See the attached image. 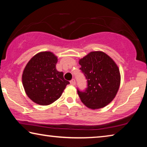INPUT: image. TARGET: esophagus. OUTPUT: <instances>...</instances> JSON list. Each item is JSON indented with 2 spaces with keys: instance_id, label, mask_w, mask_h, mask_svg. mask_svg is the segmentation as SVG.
<instances>
[{
  "instance_id": "34e87169",
  "label": "esophagus",
  "mask_w": 147,
  "mask_h": 147,
  "mask_svg": "<svg viewBox=\"0 0 147 147\" xmlns=\"http://www.w3.org/2000/svg\"><path fill=\"white\" fill-rule=\"evenodd\" d=\"M70 84H71V85H72V86H75V84H76L75 80H74V79L71 80L70 81Z\"/></svg>"
}]
</instances>
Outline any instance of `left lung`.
<instances>
[{
	"label": "left lung",
	"instance_id": "1",
	"mask_svg": "<svg viewBox=\"0 0 147 147\" xmlns=\"http://www.w3.org/2000/svg\"><path fill=\"white\" fill-rule=\"evenodd\" d=\"M80 68L87 79L85 90L77 89L81 101L88 108L99 109L115 98L121 82L120 72L110 57L103 52H91L79 60Z\"/></svg>",
	"mask_w": 147,
	"mask_h": 147
}]
</instances>
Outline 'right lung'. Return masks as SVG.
I'll list each match as a JSON object with an SVG mask.
<instances>
[{"mask_svg":"<svg viewBox=\"0 0 147 147\" xmlns=\"http://www.w3.org/2000/svg\"><path fill=\"white\" fill-rule=\"evenodd\" d=\"M58 58L51 52L35 55L24 69L22 81L28 97L39 105H49L60 97L69 82L56 70Z\"/></svg>","mask_w":147,"mask_h":147,"instance_id":"add662e5","label":"right lung"}]
</instances>
